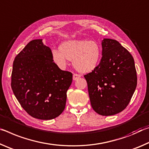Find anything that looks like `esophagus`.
I'll list each match as a JSON object with an SVG mask.
<instances>
[{"label": "esophagus", "mask_w": 149, "mask_h": 149, "mask_svg": "<svg viewBox=\"0 0 149 149\" xmlns=\"http://www.w3.org/2000/svg\"><path fill=\"white\" fill-rule=\"evenodd\" d=\"M80 76L79 74H73V77H72L73 80H77L79 79H80Z\"/></svg>", "instance_id": "obj_1"}]
</instances>
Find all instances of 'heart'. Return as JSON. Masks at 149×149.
Here are the masks:
<instances>
[{
    "instance_id": "1",
    "label": "heart",
    "mask_w": 149,
    "mask_h": 149,
    "mask_svg": "<svg viewBox=\"0 0 149 149\" xmlns=\"http://www.w3.org/2000/svg\"><path fill=\"white\" fill-rule=\"evenodd\" d=\"M52 57L61 68H64L69 60L72 61L78 72L86 74L98 67L102 58V48L94 40H69L61 43L59 51L53 49Z\"/></svg>"
}]
</instances>
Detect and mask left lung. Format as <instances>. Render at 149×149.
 <instances>
[{"mask_svg": "<svg viewBox=\"0 0 149 149\" xmlns=\"http://www.w3.org/2000/svg\"><path fill=\"white\" fill-rule=\"evenodd\" d=\"M102 47L98 67L84 78L92 108L109 116L122 111L130 103L137 78L132 55L118 41L104 38Z\"/></svg>", "mask_w": 149, "mask_h": 149, "instance_id": "left-lung-1", "label": "left lung"}]
</instances>
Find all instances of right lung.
<instances>
[{
    "label": "right lung",
    "instance_id": "obj_1",
    "mask_svg": "<svg viewBox=\"0 0 149 149\" xmlns=\"http://www.w3.org/2000/svg\"><path fill=\"white\" fill-rule=\"evenodd\" d=\"M71 72L53 62L52 50L43 40L29 42L14 58L11 86L21 106L34 118L50 120L65 108Z\"/></svg>",
    "mask_w": 149,
    "mask_h": 149
}]
</instances>
